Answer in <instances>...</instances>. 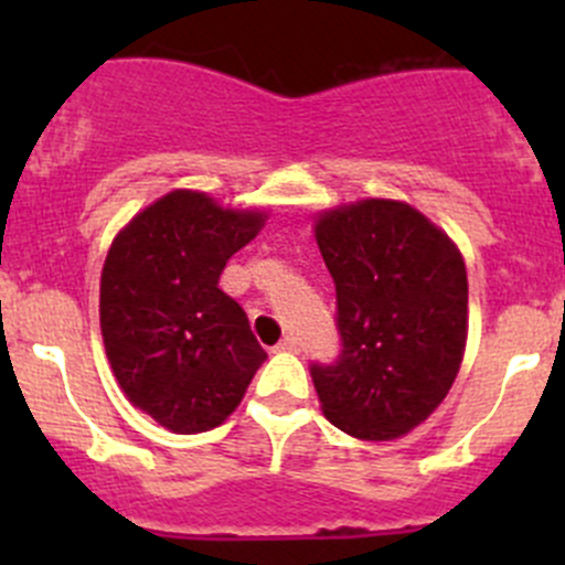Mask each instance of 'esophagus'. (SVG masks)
Instances as JSON below:
<instances>
[{
    "label": "esophagus",
    "instance_id": "34e87169",
    "mask_svg": "<svg viewBox=\"0 0 565 565\" xmlns=\"http://www.w3.org/2000/svg\"><path fill=\"white\" fill-rule=\"evenodd\" d=\"M298 339H295V335H284L281 341H278L276 344V350L278 352H298Z\"/></svg>",
    "mask_w": 565,
    "mask_h": 565
}]
</instances>
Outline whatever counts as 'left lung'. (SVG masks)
<instances>
[{"mask_svg": "<svg viewBox=\"0 0 565 565\" xmlns=\"http://www.w3.org/2000/svg\"><path fill=\"white\" fill-rule=\"evenodd\" d=\"M315 237L344 344L333 366H311L324 418L358 440H396L440 407L459 374L461 250L413 204L380 196L319 210Z\"/></svg>", "mask_w": 565, "mask_h": 565, "instance_id": "1", "label": "left lung"}]
</instances>
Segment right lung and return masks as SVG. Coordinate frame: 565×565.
Masks as SVG:
<instances>
[{"mask_svg": "<svg viewBox=\"0 0 565 565\" xmlns=\"http://www.w3.org/2000/svg\"><path fill=\"white\" fill-rule=\"evenodd\" d=\"M270 210L224 207L174 188L134 215L100 273V333L125 398L174 435L224 424L267 352L248 317L218 289L232 254Z\"/></svg>", "mask_w": 565, "mask_h": 565, "instance_id": "right-lung-1", "label": "right lung"}]
</instances>
